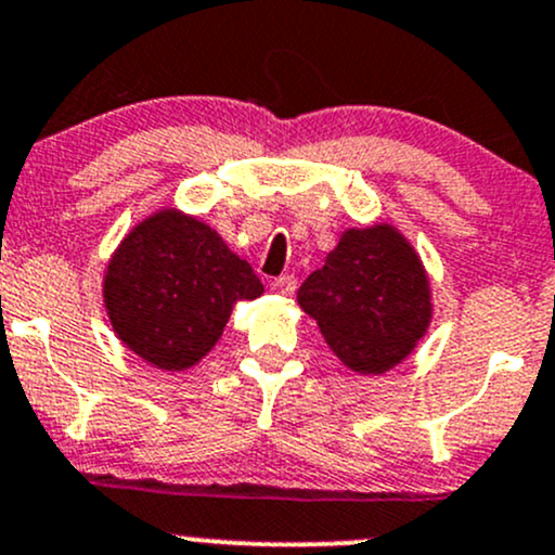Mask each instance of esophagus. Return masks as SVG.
Listing matches in <instances>:
<instances>
[{
  "label": "esophagus",
  "mask_w": 555,
  "mask_h": 555,
  "mask_svg": "<svg viewBox=\"0 0 555 555\" xmlns=\"http://www.w3.org/2000/svg\"><path fill=\"white\" fill-rule=\"evenodd\" d=\"M271 289L282 297H292L297 292V279L295 276H279L271 282Z\"/></svg>",
  "instance_id": "obj_1"
}]
</instances>
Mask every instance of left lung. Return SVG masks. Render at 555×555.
Segmentation results:
<instances>
[{"mask_svg":"<svg viewBox=\"0 0 555 555\" xmlns=\"http://www.w3.org/2000/svg\"><path fill=\"white\" fill-rule=\"evenodd\" d=\"M297 302L347 369L379 376L400 366L429 332L431 284L422 255L392 223L345 229Z\"/></svg>","mask_w":555,"mask_h":555,"instance_id":"8db88e82","label":"left lung"}]
</instances>
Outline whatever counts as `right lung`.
Listing matches in <instances>:
<instances>
[{"instance_id":"1","label":"right lung","mask_w":555,"mask_h":555,"mask_svg":"<svg viewBox=\"0 0 555 555\" xmlns=\"http://www.w3.org/2000/svg\"><path fill=\"white\" fill-rule=\"evenodd\" d=\"M260 295L247 260L216 229L170 205L126 231L102 276L115 337L168 374L197 366L221 339L234 302Z\"/></svg>"}]
</instances>
